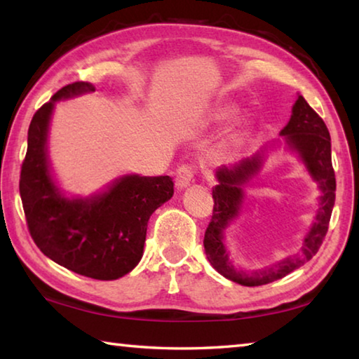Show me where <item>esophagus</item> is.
I'll return each mask as SVG.
<instances>
[{"label": "esophagus", "instance_id": "obj_1", "mask_svg": "<svg viewBox=\"0 0 359 359\" xmlns=\"http://www.w3.org/2000/svg\"><path fill=\"white\" fill-rule=\"evenodd\" d=\"M194 175V166L193 165H182L175 169V185L179 188H187L191 184Z\"/></svg>", "mask_w": 359, "mask_h": 359}]
</instances>
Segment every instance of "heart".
<instances>
[{
  "instance_id": "obj_1",
  "label": "heart",
  "mask_w": 359,
  "mask_h": 359,
  "mask_svg": "<svg viewBox=\"0 0 359 359\" xmlns=\"http://www.w3.org/2000/svg\"><path fill=\"white\" fill-rule=\"evenodd\" d=\"M228 114H231V111H224V112H223V115H228Z\"/></svg>"
}]
</instances>
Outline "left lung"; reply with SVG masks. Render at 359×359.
<instances>
[{
    "instance_id": "1",
    "label": "left lung",
    "mask_w": 359,
    "mask_h": 359,
    "mask_svg": "<svg viewBox=\"0 0 359 359\" xmlns=\"http://www.w3.org/2000/svg\"><path fill=\"white\" fill-rule=\"evenodd\" d=\"M280 135L287 139L290 147L299 151L309 172L318 182L321 191H323L320 199V209L311 233L304 239L301 255L294 258H287L276 266L267 267L264 271L252 272V274L236 271L231 266L228 253L224 250L223 231L238 215L242 198H244L242 187L247 184L248 179H252L253 174L258 172L261 156L255 155L252 158H244L233 166H222L217 169L218 184L215 188H212L214 212H212L210 223L204 234L205 255L217 272H220L229 280L244 285V287H259V285L276 282L293 272L296 267L307 263L318 252L320 245L325 241L327 228H330L334 201H336V175H334L331 161V136L323 118L309 106V102L302 96H297L293 106V115Z\"/></svg>"
}]
</instances>
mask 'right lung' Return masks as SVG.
<instances>
[{
	"instance_id": "right-lung-1",
	"label": "right lung",
	"mask_w": 359,
	"mask_h": 359,
	"mask_svg": "<svg viewBox=\"0 0 359 359\" xmlns=\"http://www.w3.org/2000/svg\"><path fill=\"white\" fill-rule=\"evenodd\" d=\"M95 92L90 82L60 88L33 115L20 171V198L29 234L39 250L76 274L115 280L142 258L150 215L174 194L169 175H126L90 199H66L48 172V120L58 100Z\"/></svg>"
}]
</instances>
